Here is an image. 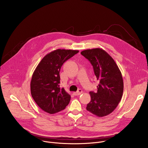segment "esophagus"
Masks as SVG:
<instances>
[{"label":"esophagus","mask_w":148,"mask_h":148,"mask_svg":"<svg viewBox=\"0 0 148 148\" xmlns=\"http://www.w3.org/2000/svg\"><path fill=\"white\" fill-rule=\"evenodd\" d=\"M82 93V91L81 89H79L77 92H73V94L74 95H79L80 94H81Z\"/></svg>","instance_id":"obj_1"}]
</instances>
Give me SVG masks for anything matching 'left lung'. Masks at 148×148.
Listing matches in <instances>:
<instances>
[{
  "mask_svg": "<svg viewBox=\"0 0 148 148\" xmlns=\"http://www.w3.org/2000/svg\"><path fill=\"white\" fill-rule=\"evenodd\" d=\"M81 54L90 61L96 78L99 81L97 92H90L91 101L86 109L98 117L107 116L115 110L122 97L121 72L114 60L102 49L83 50Z\"/></svg>",
  "mask_w": 148,
  "mask_h": 148,
  "instance_id": "8db88e82",
  "label": "left lung"
}]
</instances>
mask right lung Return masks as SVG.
<instances>
[{"instance_id":"add662e5","label":"right lung","mask_w":148,"mask_h":148,"mask_svg":"<svg viewBox=\"0 0 148 148\" xmlns=\"http://www.w3.org/2000/svg\"><path fill=\"white\" fill-rule=\"evenodd\" d=\"M78 52L57 49L46 55L36 68L30 82L31 94L44 111L55 114L64 110L69 105L71 96L60 87V71L64 62Z\"/></svg>"}]
</instances>
